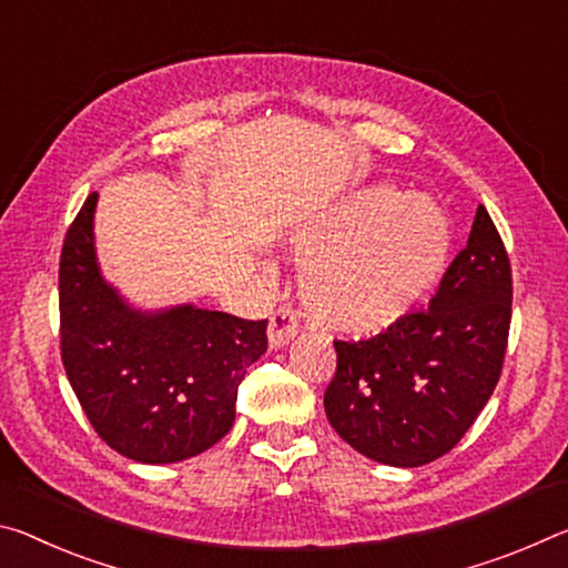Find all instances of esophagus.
I'll return each mask as SVG.
<instances>
[{
	"instance_id": "34e87169",
	"label": "esophagus",
	"mask_w": 568,
	"mask_h": 568,
	"mask_svg": "<svg viewBox=\"0 0 568 568\" xmlns=\"http://www.w3.org/2000/svg\"><path fill=\"white\" fill-rule=\"evenodd\" d=\"M300 332V322H296V312L292 306H278L268 320V345L272 349L286 347Z\"/></svg>"
}]
</instances>
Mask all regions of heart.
I'll list each match as a JSON object with an SVG mask.
<instances>
[{"label": "heart", "mask_w": 568, "mask_h": 568, "mask_svg": "<svg viewBox=\"0 0 568 568\" xmlns=\"http://www.w3.org/2000/svg\"><path fill=\"white\" fill-rule=\"evenodd\" d=\"M314 320L349 337L403 322L448 266L450 226L420 193L375 189L334 203L290 236Z\"/></svg>", "instance_id": "b5f03b06"}]
</instances>
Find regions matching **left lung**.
I'll return each mask as SVG.
<instances>
[{"label": "left lung", "instance_id": "8db88e82", "mask_svg": "<svg viewBox=\"0 0 568 568\" xmlns=\"http://www.w3.org/2000/svg\"><path fill=\"white\" fill-rule=\"evenodd\" d=\"M510 262L478 206L466 248L427 310L362 342H334L324 393L339 438L395 468L438 460L460 443L498 385L510 327Z\"/></svg>", "mask_w": 568, "mask_h": 568}]
</instances>
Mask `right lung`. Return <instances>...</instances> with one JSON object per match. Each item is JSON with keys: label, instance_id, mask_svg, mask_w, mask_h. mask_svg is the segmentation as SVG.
I'll use <instances>...</instances> for the list:
<instances>
[{"label": "right lung", "instance_id": "1", "mask_svg": "<svg viewBox=\"0 0 568 568\" xmlns=\"http://www.w3.org/2000/svg\"><path fill=\"white\" fill-rule=\"evenodd\" d=\"M95 206L90 193L62 244L64 372L110 448L151 466L193 458L234 425L241 379L266 352V320L193 304L135 310L100 272Z\"/></svg>", "mask_w": 568, "mask_h": 568}]
</instances>
